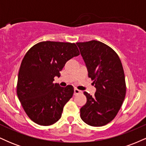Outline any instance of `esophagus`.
I'll list each match as a JSON object with an SVG mask.
<instances>
[{
	"label": "esophagus",
	"mask_w": 146,
	"mask_h": 146,
	"mask_svg": "<svg viewBox=\"0 0 146 146\" xmlns=\"http://www.w3.org/2000/svg\"><path fill=\"white\" fill-rule=\"evenodd\" d=\"M80 93H82L81 90H78V88H75V89H74V95H78V94H80Z\"/></svg>",
	"instance_id": "34e87169"
}]
</instances>
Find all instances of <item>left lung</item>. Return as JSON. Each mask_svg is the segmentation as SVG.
Listing matches in <instances>:
<instances>
[{
  "instance_id": "1",
  "label": "left lung",
  "mask_w": 146,
  "mask_h": 146,
  "mask_svg": "<svg viewBox=\"0 0 146 146\" xmlns=\"http://www.w3.org/2000/svg\"><path fill=\"white\" fill-rule=\"evenodd\" d=\"M76 44L88 78L96 88L93 97L84 92L87 101L80 108V117L91 126H102L116 117L125 99L126 86L121 62L113 48L100 41Z\"/></svg>"
}]
</instances>
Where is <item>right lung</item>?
<instances>
[{
  "label": "right lung",
  "mask_w": 146,
  "mask_h": 146,
  "mask_svg": "<svg viewBox=\"0 0 146 146\" xmlns=\"http://www.w3.org/2000/svg\"><path fill=\"white\" fill-rule=\"evenodd\" d=\"M80 55L75 43L41 42L27 52L18 76L17 95L27 116L40 125L60 119L64 105L74 93L71 85L53 84L65 64Z\"/></svg>",
  "instance_id": "1"
}]
</instances>
